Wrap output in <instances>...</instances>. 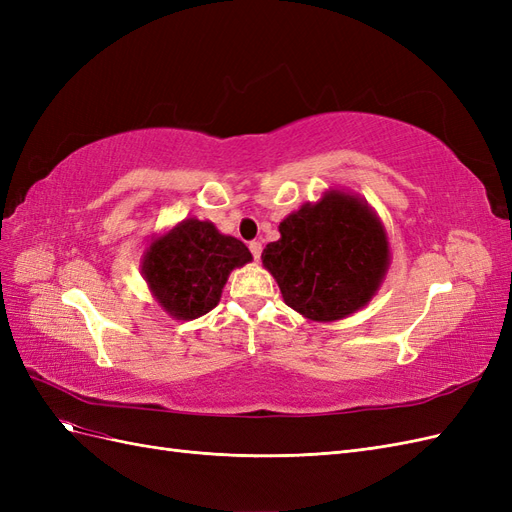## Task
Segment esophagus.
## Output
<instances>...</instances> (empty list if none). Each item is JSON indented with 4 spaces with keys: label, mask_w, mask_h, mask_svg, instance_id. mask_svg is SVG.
<instances>
[{
    "label": "esophagus",
    "mask_w": 512,
    "mask_h": 512,
    "mask_svg": "<svg viewBox=\"0 0 512 512\" xmlns=\"http://www.w3.org/2000/svg\"><path fill=\"white\" fill-rule=\"evenodd\" d=\"M250 252L254 256V260H260V254H262V245L258 241H252L250 243Z\"/></svg>",
    "instance_id": "34e87169"
}]
</instances>
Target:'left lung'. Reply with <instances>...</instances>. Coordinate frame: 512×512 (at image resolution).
<instances>
[{
	"label": "left lung",
	"mask_w": 512,
	"mask_h": 512,
	"mask_svg": "<svg viewBox=\"0 0 512 512\" xmlns=\"http://www.w3.org/2000/svg\"><path fill=\"white\" fill-rule=\"evenodd\" d=\"M280 239L262 250V267L284 303L312 322H335L363 309L391 267L386 228L367 200L329 188L277 226Z\"/></svg>",
	"instance_id": "1"
}]
</instances>
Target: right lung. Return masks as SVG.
Returning <instances> with one entry per match:
<instances>
[{
  "label": "right lung",
  "mask_w": 512,
  "mask_h": 512,
  "mask_svg": "<svg viewBox=\"0 0 512 512\" xmlns=\"http://www.w3.org/2000/svg\"><path fill=\"white\" fill-rule=\"evenodd\" d=\"M252 262L245 243L213 222L185 218L153 235L141 256L151 297L175 320L205 316L220 303L228 275Z\"/></svg>",
  "instance_id": "obj_1"
}]
</instances>
